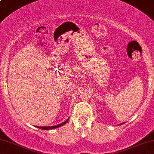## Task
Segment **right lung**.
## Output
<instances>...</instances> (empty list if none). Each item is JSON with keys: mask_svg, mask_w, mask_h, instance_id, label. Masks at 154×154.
<instances>
[{"mask_svg": "<svg viewBox=\"0 0 154 154\" xmlns=\"http://www.w3.org/2000/svg\"><path fill=\"white\" fill-rule=\"evenodd\" d=\"M68 120H69V118H68L66 120H65L64 122H63V123L59 124V125H54V126H42H42H36V127L39 129H42V130H51V129H54V128H57L62 126V125H64V124H66V123H67Z\"/></svg>", "mask_w": 154, "mask_h": 154, "instance_id": "obj_1", "label": "right lung"}]
</instances>
